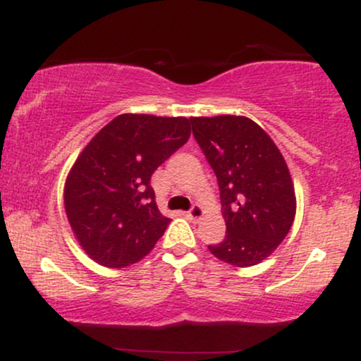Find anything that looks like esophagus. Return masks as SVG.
Wrapping results in <instances>:
<instances>
[{
	"mask_svg": "<svg viewBox=\"0 0 361 361\" xmlns=\"http://www.w3.org/2000/svg\"><path fill=\"white\" fill-rule=\"evenodd\" d=\"M204 214H205V210L202 209L200 205H193L192 209L188 210V217L192 219V221H198V219L204 217Z\"/></svg>",
	"mask_w": 361,
	"mask_h": 361,
	"instance_id": "esophagus-1",
	"label": "esophagus"
}]
</instances>
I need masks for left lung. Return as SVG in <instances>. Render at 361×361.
<instances>
[{
    "label": "left lung",
    "mask_w": 361,
    "mask_h": 361,
    "mask_svg": "<svg viewBox=\"0 0 361 361\" xmlns=\"http://www.w3.org/2000/svg\"><path fill=\"white\" fill-rule=\"evenodd\" d=\"M193 135L221 190L226 238L209 246L215 258L246 268L267 259L295 217V190L270 135L247 117H192Z\"/></svg>",
    "instance_id": "left-lung-1"
}]
</instances>
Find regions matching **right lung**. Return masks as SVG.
I'll return each mask as SVG.
<instances>
[{
	"mask_svg": "<svg viewBox=\"0 0 361 361\" xmlns=\"http://www.w3.org/2000/svg\"><path fill=\"white\" fill-rule=\"evenodd\" d=\"M185 117L122 114L90 140L64 185V207L91 259L126 268L151 252L171 219L156 205L151 176L190 139Z\"/></svg>",
	"mask_w": 361,
	"mask_h": 361,
	"instance_id": "add662e5",
	"label": "right lung"
}]
</instances>
